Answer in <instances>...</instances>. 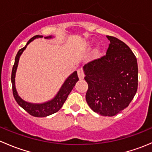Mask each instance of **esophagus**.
<instances>
[{
  "label": "esophagus",
  "mask_w": 152,
  "mask_h": 152,
  "mask_svg": "<svg viewBox=\"0 0 152 152\" xmlns=\"http://www.w3.org/2000/svg\"><path fill=\"white\" fill-rule=\"evenodd\" d=\"M78 73V76H79V79H83L85 77V73H84L83 69L82 68H79L77 70Z\"/></svg>",
  "instance_id": "obj_1"
}]
</instances>
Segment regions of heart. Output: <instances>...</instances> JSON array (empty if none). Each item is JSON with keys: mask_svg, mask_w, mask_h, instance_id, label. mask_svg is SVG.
Wrapping results in <instances>:
<instances>
[{"mask_svg": "<svg viewBox=\"0 0 152 152\" xmlns=\"http://www.w3.org/2000/svg\"><path fill=\"white\" fill-rule=\"evenodd\" d=\"M98 50H99V48H97V49H96V51H98Z\"/></svg>", "mask_w": 152, "mask_h": 152, "instance_id": "1", "label": "heart"}]
</instances>
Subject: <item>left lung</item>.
Segmentation results:
<instances>
[{"label":"left lung","mask_w":152,"mask_h":152,"mask_svg":"<svg viewBox=\"0 0 152 152\" xmlns=\"http://www.w3.org/2000/svg\"><path fill=\"white\" fill-rule=\"evenodd\" d=\"M110 43L104 56L84 66L88 84L86 101L102 116H114L129 104L138 85L137 59L129 47L118 38L107 36Z\"/></svg>","instance_id":"8db88e82"}]
</instances>
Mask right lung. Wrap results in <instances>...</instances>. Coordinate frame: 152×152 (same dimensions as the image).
<instances>
[{
	"mask_svg": "<svg viewBox=\"0 0 152 152\" xmlns=\"http://www.w3.org/2000/svg\"><path fill=\"white\" fill-rule=\"evenodd\" d=\"M42 36L40 35H36V36L33 37L31 38L27 42L25 47L23 48L20 49L19 51L17 53L16 56H15V64H14L13 67H12V77H11V80H12V92H13V96L15 97V101L18 104L23 110H25L28 114L34 116V117H46V116L50 115L53 114V113H56L59 111L61 108H62V105L64 104L65 102L66 101L67 96H68L69 93L71 92L73 90V87L76 85V82L79 80V77H78L77 72L74 71L68 78L65 80L64 84L61 87L60 90H59L56 96L53 98L52 100L49 101V102H45L42 104H31L28 103V102H25L23 100L18 94V92L16 90V87H15V73H16L17 67L18 65V62H19V59L20 55L23 52V50L26 48V46L36 38H41ZM45 39H48V38H52L51 36L50 37H45Z\"/></svg>",
	"mask_w": 152,
	"mask_h": 152,
	"instance_id": "add662e5",
	"label": "right lung"
}]
</instances>
